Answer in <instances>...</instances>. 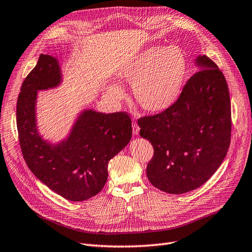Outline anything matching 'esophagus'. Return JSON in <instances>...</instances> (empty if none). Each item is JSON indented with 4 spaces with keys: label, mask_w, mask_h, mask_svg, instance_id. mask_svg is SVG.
I'll return each instance as SVG.
<instances>
[{
    "label": "esophagus",
    "mask_w": 252,
    "mask_h": 252,
    "mask_svg": "<svg viewBox=\"0 0 252 252\" xmlns=\"http://www.w3.org/2000/svg\"><path fill=\"white\" fill-rule=\"evenodd\" d=\"M132 126H133V134L134 135H138V133H139V126L137 125V123H133Z\"/></svg>",
    "instance_id": "34e87169"
}]
</instances>
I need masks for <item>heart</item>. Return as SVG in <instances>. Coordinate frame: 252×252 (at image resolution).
Listing matches in <instances>:
<instances>
[{
  "label": "heart",
  "mask_w": 252,
  "mask_h": 252,
  "mask_svg": "<svg viewBox=\"0 0 252 252\" xmlns=\"http://www.w3.org/2000/svg\"><path fill=\"white\" fill-rule=\"evenodd\" d=\"M187 72V58L178 46L152 45L126 63L118 71L123 83L132 84L137 104L150 113H161L178 100ZM114 98L125 90L118 84L109 87Z\"/></svg>",
  "instance_id": "b5f03b06"
}]
</instances>
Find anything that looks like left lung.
Returning a JSON list of instances; mask_svg holds the SVG:
<instances>
[{
    "instance_id": "8db88e82",
    "label": "left lung",
    "mask_w": 252,
    "mask_h": 252,
    "mask_svg": "<svg viewBox=\"0 0 252 252\" xmlns=\"http://www.w3.org/2000/svg\"><path fill=\"white\" fill-rule=\"evenodd\" d=\"M178 100L159 114L138 119L140 136L154 147L146 168L153 186L166 193L197 189L219 168L231 135L229 91L224 74L207 56Z\"/></svg>"
}]
</instances>
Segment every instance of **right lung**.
<instances>
[{
    "label": "right lung",
    "mask_w": 252,
    "mask_h": 252,
    "mask_svg": "<svg viewBox=\"0 0 252 252\" xmlns=\"http://www.w3.org/2000/svg\"><path fill=\"white\" fill-rule=\"evenodd\" d=\"M60 82L57 59L41 54L17 97L18 140L24 159L37 179L65 199L83 201L104 188L109 161L131 140L132 120L126 112L105 114L85 110L66 140L46 142L36 126L37 91L58 86Z\"/></svg>",
    "instance_id": "1"
}]
</instances>
